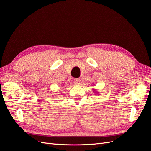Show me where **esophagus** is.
Instances as JSON below:
<instances>
[{"mask_svg":"<svg viewBox=\"0 0 151 151\" xmlns=\"http://www.w3.org/2000/svg\"><path fill=\"white\" fill-rule=\"evenodd\" d=\"M74 82H75V84H80V82H81V79H80V78H75V79H74Z\"/></svg>","mask_w":151,"mask_h":151,"instance_id":"34e87169","label":"esophagus"}]
</instances>
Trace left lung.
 <instances>
[{
    "label": "left lung",
    "instance_id": "1",
    "mask_svg": "<svg viewBox=\"0 0 151 151\" xmlns=\"http://www.w3.org/2000/svg\"><path fill=\"white\" fill-rule=\"evenodd\" d=\"M95 91H96V90H95ZM95 93H98V92H95Z\"/></svg>",
    "mask_w": 151,
    "mask_h": 151
}]
</instances>
